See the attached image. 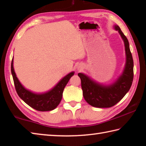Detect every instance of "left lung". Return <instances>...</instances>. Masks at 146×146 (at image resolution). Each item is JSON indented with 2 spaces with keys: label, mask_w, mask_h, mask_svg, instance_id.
Listing matches in <instances>:
<instances>
[{
  "label": "left lung",
  "mask_w": 146,
  "mask_h": 146,
  "mask_svg": "<svg viewBox=\"0 0 146 146\" xmlns=\"http://www.w3.org/2000/svg\"><path fill=\"white\" fill-rule=\"evenodd\" d=\"M113 27L118 31L124 43L126 61L122 74L114 82L108 84H100L83 73L78 74L84 99L96 108H107L115 105L128 92L133 80L134 62L129 41L117 25Z\"/></svg>",
  "instance_id": "8db88e82"
}]
</instances>
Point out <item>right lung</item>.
<instances>
[{
	"label": "right lung",
	"mask_w": 146,
	"mask_h": 146,
	"mask_svg": "<svg viewBox=\"0 0 146 146\" xmlns=\"http://www.w3.org/2000/svg\"><path fill=\"white\" fill-rule=\"evenodd\" d=\"M14 58L11 63V73L16 92L20 98L31 108L38 111H49L56 109L62 100L65 87L74 72H71L59 80L56 86L47 92L37 93L25 88L19 81L14 69Z\"/></svg>",
	"instance_id": "right-lung-1"
}]
</instances>
